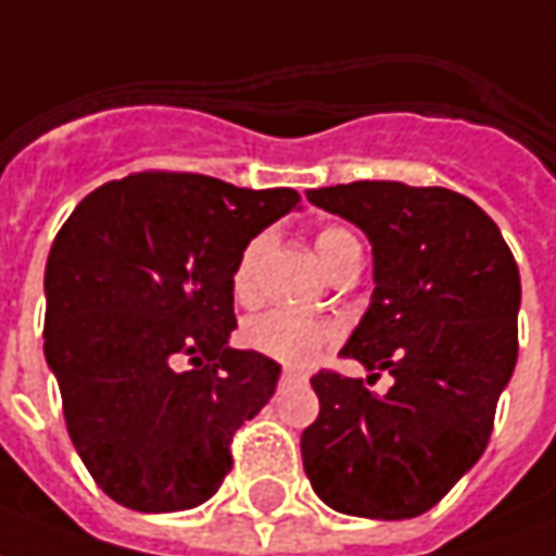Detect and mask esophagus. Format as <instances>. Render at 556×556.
<instances>
[{"instance_id":"1","label":"esophagus","mask_w":556,"mask_h":556,"mask_svg":"<svg viewBox=\"0 0 556 556\" xmlns=\"http://www.w3.org/2000/svg\"><path fill=\"white\" fill-rule=\"evenodd\" d=\"M301 376H304V372L294 370V367H286V370H282V379H286V382H289V379H301Z\"/></svg>"}]
</instances>
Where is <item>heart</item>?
I'll return each mask as SVG.
<instances>
[{
  "label": "heart",
  "mask_w": 556,
  "mask_h": 556,
  "mask_svg": "<svg viewBox=\"0 0 556 556\" xmlns=\"http://www.w3.org/2000/svg\"><path fill=\"white\" fill-rule=\"evenodd\" d=\"M267 252H270V235H258L238 255V265L231 270V294L238 304L252 306L258 301V270H262ZM316 252L325 270L333 274L349 255L361 252V243L352 231H345L340 225H328L318 231ZM240 340L247 349L265 355V358L304 367L321 355V349H328L337 340V328L325 318L301 316V313H289V309H270V313L250 318L240 331Z\"/></svg>",
  "instance_id": "heart-1"
}]
</instances>
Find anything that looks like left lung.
Listing matches in <instances>:
<instances>
[{"label": "left lung", "instance_id": "8db88e82", "mask_svg": "<svg viewBox=\"0 0 556 556\" xmlns=\"http://www.w3.org/2000/svg\"><path fill=\"white\" fill-rule=\"evenodd\" d=\"M306 198L372 243L376 289L343 355L394 376L386 394L333 370L309 379L318 418L301 433L306 479L343 515H425L491 440L518 361L515 255L476 201L442 186L358 180Z\"/></svg>", "mask_w": 556, "mask_h": 556}]
</instances>
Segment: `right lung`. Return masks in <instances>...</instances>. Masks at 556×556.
I'll list each match as a JSON object with an SVG mask.
<instances>
[{"mask_svg": "<svg viewBox=\"0 0 556 556\" xmlns=\"http://www.w3.org/2000/svg\"><path fill=\"white\" fill-rule=\"evenodd\" d=\"M301 195L143 170L89 192L45 270V358L89 476L135 511H184L231 469L277 361L231 349V270Z\"/></svg>", "mask_w": 556, "mask_h": 556, "instance_id": "1", "label": "right lung"}]
</instances>
